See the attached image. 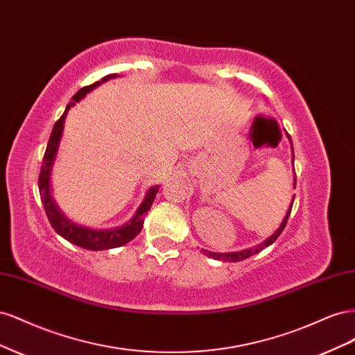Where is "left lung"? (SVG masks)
<instances>
[{
    "mask_svg": "<svg viewBox=\"0 0 355 355\" xmlns=\"http://www.w3.org/2000/svg\"><path fill=\"white\" fill-rule=\"evenodd\" d=\"M287 136H288V135H287ZM288 139H290V137H288ZM290 142H292V141H290ZM292 149H293V145H292ZM292 161H295V154L292 155ZM295 188H296V176H295ZM293 201H295V196H293L292 202H290V207H288V210H287L286 216H284V219H283L280 227H278V230L271 235L270 239H266V240H265L263 243H261L259 245H254V247H252V249H245V250H240V252H231V253H216V252H209V250L201 249L202 254H206V256L211 257V259H218V261H223V262H240V261L247 259V257H250V256H253V254H256V253H259L261 250L265 249V247L271 245L278 237H280V234H282L283 230L286 228V223H287V219H288V216H290V211H292Z\"/></svg>",
    "mask_w": 355,
    "mask_h": 355,
    "instance_id": "obj_1",
    "label": "left lung"
}]
</instances>
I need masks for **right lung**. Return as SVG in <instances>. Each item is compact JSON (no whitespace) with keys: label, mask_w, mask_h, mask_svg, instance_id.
Wrapping results in <instances>:
<instances>
[{"label":"right lung","mask_w":355,"mask_h":355,"mask_svg":"<svg viewBox=\"0 0 355 355\" xmlns=\"http://www.w3.org/2000/svg\"><path fill=\"white\" fill-rule=\"evenodd\" d=\"M116 73H110L103 77L101 81H96L92 85H87V87H83L77 93L73 94L72 102L68 103L65 112L56 121L55 127H53L47 149L44 158H42V166L40 171V178H38V188H40V197L42 201V206H44L46 214L49 218V222L60 237L68 240L69 243L83 247L85 250H106V249H114V247H120L127 244L128 241H132L136 235L141 232L144 227V218L145 214L151 209L153 202L155 200V196L158 192V187L149 188L146 196L142 201L141 206L136 210L135 216L124 223L123 227L112 228V230H92V228H85L81 227V225H77L67 219L65 214H63L59 207L56 206V202L51 198V192H50V175H51V167L53 163H55V158L58 154V148L59 142L62 139L63 133V124H65V118L69 111L71 106H73L77 102H80L85 94L92 92L93 89L98 87L102 83L108 81L111 78H116Z\"/></svg>","instance_id":"obj_1"}]
</instances>
